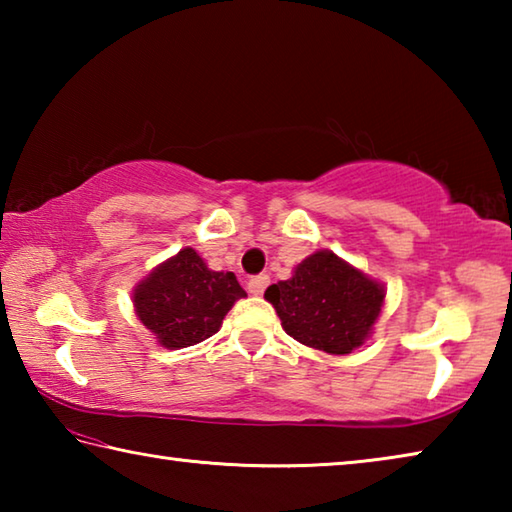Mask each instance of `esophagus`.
I'll use <instances>...</instances> for the list:
<instances>
[{
	"instance_id": "34e87169",
	"label": "esophagus",
	"mask_w": 512,
	"mask_h": 512,
	"mask_svg": "<svg viewBox=\"0 0 512 512\" xmlns=\"http://www.w3.org/2000/svg\"><path fill=\"white\" fill-rule=\"evenodd\" d=\"M268 284H271V277H268L266 273L255 275V277H250V280H248V291L253 293V296H262Z\"/></svg>"
}]
</instances>
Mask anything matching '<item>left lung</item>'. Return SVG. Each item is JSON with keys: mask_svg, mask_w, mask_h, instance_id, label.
<instances>
[{"mask_svg": "<svg viewBox=\"0 0 512 512\" xmlns=\"http://www.w3.org/2000/svg\"><path fill=\"white\" fill-rule=\"evenodd\" d=\"M386 291L332 250H318L296 266L289 280L271 284L264 298L284 332L307 348L350 354L372 334Z\"/></svg>", "mask_w": 512, "mask_h": 512, "instance_id": "1", "label": "left lung"}]
</instances>
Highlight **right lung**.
Listing matches in <instances>:
<instances>
[{
	"instance_id": "right-lung-1",
	"label": "right lung",
	"mask_w": 512,
	"mask_h": 512,
	"mask_svg": "<svg viewBox=\"0 0 512 512\" xmlns=\"http://www.w3.org/2000/svg\"><path fill=\"white\" fill-rule=\"evenodd\" d=\"M239 298L246 291L235 273L210 271L194 248L153 268L133 291L137 318L169 350L210 339Z\"/></svg>"
}]
</instances>
